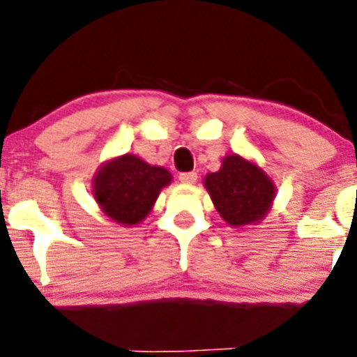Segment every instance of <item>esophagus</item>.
<instances>
[{
	"label": "esophagus",
	"mask_w": 357,
	"mask_h": 357,
	"mask_svg": "<svg viewBox=\"0 0 357 357\" xmlns=\"http://www.w3.org/2000/svg\"><path fill=\"white\" fill-rule=\"evenodd\" d=\"M178 180L182 183H185V185H192V183L197 180V174L196 172H185V174L178 175Z\"/></svg>",
	"instance_id": "34e87169"
}]
</instances>
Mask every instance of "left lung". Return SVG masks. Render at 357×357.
Listing matches in <instances>:
<instances>
[{"label": "left lung", "instance_id": "8db88e82", "mask_svg": "<svg viewBox=\"0 0 357 357\" xmlns=\"http://www.w3.org/2000/svg\"><path fill=\"white\" fill-rule=\"evenodd\" d=\"M222 220L234 229L255 225L267 217L276 197L274 180L252 160L232 153L218 172L203 180Z\"/></svg>", "mask_w": 357, "mask_h": 357}]
</instances>
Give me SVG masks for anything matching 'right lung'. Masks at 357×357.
<instances>
[{
	"mask_svg": "<svg viewBox=\"0 0 357 357\" xmlns=\"http://www.w3.org/2000/svg\"><path fill=\"white\" fill-rule=\"evenodd\" d=\"M172 174L149 165L135 154H123L98 167L91 178V194L105 217L123 227L140 224L153 210Z\"/></svg>",
	"mask_w": 357,
	"mask_h": 357,
	"instance_id": "right-lung-1",
	"label": "right lung"
}]
</instances>
